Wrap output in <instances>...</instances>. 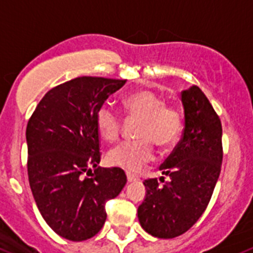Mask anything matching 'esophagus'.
I'll use <instances>...</instances> for the list:
<instances>
[{"instance_id": "1", "label": "esophagus", "mask_w": 253, "mask_h": 253, "mask_svg": "<svg viewBox=\"0 0 253 253\" xmlns=\"http://www.w3.org/2000/svg\"><path fill=\"white\" fill-rule=\"evenodd\" d=\"M126 178H128V182H134V181H137V177L130 174V173H126Z\"/></svg>"}]
</instances>
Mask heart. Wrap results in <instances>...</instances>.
Wrapping results in <instances>:
<instances>
[{
	"label": "heart",
	"instance_id": "1",
	"mask_svg": "<svg viewBox=\"0 0 253 253\" xmlns=\"http://www.w3.org/2000/svg\"><path fill=\"white\" fill-rule=\"evenodd\" d=\"M125 112L130 120H138V141L124 142L107 154V163L128 172H138L154 159L155 143L162 149L178 141L182 131V115L173 106H167L164 98L149 89L129 93L123 99ZM98 133L107 142L120 137L123 122L120 115L108 104L98 108L95 114Z\"/></svg>",
	"mask_w": 253,
	"mask_h": 253
}]
</instances>
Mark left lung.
Listing matches in <instances>:
<instances>
[{
  "mask_svg": "<svg viewBox=\"0 0 253 253\" xmlns=\"http://www.w3.org/2000/svg\"><path fill=\"white\" fill-rule=\"evenodd\" d=\"M181 101L182 138L160 166L164 176L143 182L146 197L137 211L143 230L162 239L182 235L199 220L222 163V126L208 98L194 85L181 93Z\"/></svg>",
  "mask_w": 253,
  "mask_h": 253,
  "instance_id": "obj_1",
  "label": "left lung"
}]
</instances>
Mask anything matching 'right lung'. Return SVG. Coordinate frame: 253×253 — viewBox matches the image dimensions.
Wrapping results in <instances>:
<instances>
[{"instance_id":"obj_1","label":"right lung","mask_w":253,"mask_h":253,"mask_svg":"<svg viewBox=\"0 0 253 253\" xmlns=\"http://www.w3.org/2000/svg\"><path fill=\"white\" fill-rule=\"evenodd\" d=\"M126 80L76 77L53 87L27 125L28 179L40 213L56 234L81 242L106 221V202L126 183L122 168H101L95 114ZM93 170H91V168Z\"/></svg>"}]
</instances>
